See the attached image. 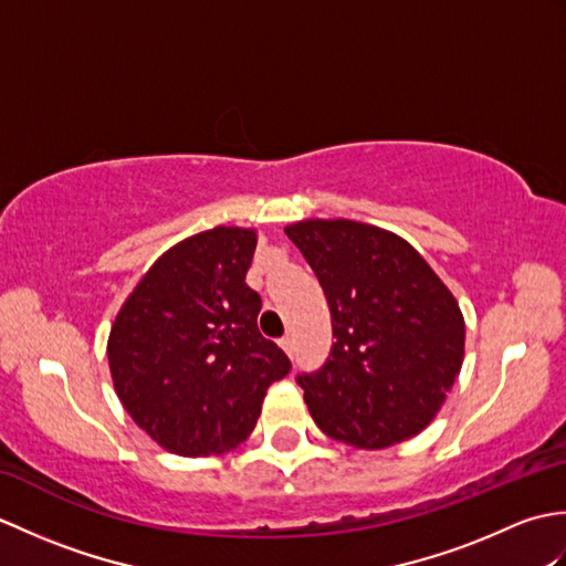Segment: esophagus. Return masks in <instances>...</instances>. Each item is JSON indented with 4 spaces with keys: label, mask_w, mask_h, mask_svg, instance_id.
<instances>
[{
    "label": "esophagus",
    "mask_w": 566,
    "mask_h": 566,
    "mask_svg": "<svg viewBox=\"0 0 566 566\" xmlns=\"http://www.w3.org/2000/svg\"><path fill=\"white\" fill-rule=\"evenodd\" d=\"M280 347H282V350L286 353V355H294V338H292V335H284V338L280 340Z\"/></svg>",
    "instance_id": "34e87169"
}]
</instances>
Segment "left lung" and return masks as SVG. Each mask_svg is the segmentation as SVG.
I'll return each instance as SVG.
<instances>
[{
	"instance_id": "8db88e82",
	"label": "left lung",
	"mask_w": 566,
	"mask_h": 566,
	"mask_svg": "<svg viewBox=\"0 0 566 566\" xmlns=\"http://www.w3.org/2000/svg\"><path fill=\"white\" fill-rule=\"evenodd\" d=\"M328 298L333 347L298 375L328 438L381 450L418 436L444 403L464 359V318L420 252L384 228L308 219L284 228Z\"/></svg>"
}]
</instances>
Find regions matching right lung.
Masks as SVG:
<instances>
[{"mask_svg": "<svg viewBox=\"0 0 566 566\" xmlns=\"http://www.w3.org/2000/svg\"><path fill=\"white\" fill-rule=\"evenodd\" d=\"M252 228L216 226L172 245L143 274L106 343L128 416L175 454L243 442L290 357L258 331L260 294L245 284Z\"/></svg>", "mask_w": 566, "mask_h": 566, "instance_id": "1", "label": "right lung"}]
</instances>
